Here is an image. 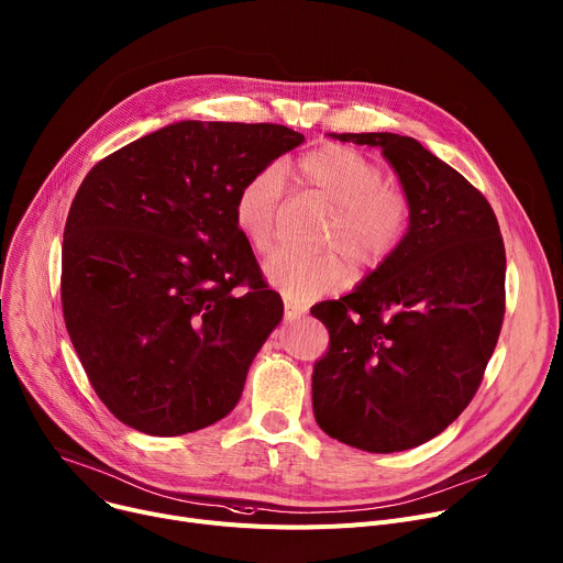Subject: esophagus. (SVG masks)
Wrapping results in <instances>:
<instances>
[{
	"instance_id": "esophagus-1",
	"label": "esophagus",
	"mask_w": 563,
	"mask_h": 563,
	"mask_svg": "<svg viewBox=\"0 0 563 563\" xmlns=\"http://www.w3.org/2000/svg\"><path fill=\"white\" fill-rule=\"evenodd\" d=\"M301 317H303V308L294 303V301H289V298H285V321H296Z\"/></svg>"
}]
</instances>
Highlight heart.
I'll return each mask as SVG.
<instances>
[{
    "label": "heart",
    "instance_id": "obj_1",
    "mask_svg": "<svg viewBox=\"0 0 563 563\" xmlns=\"http://www.w3.org/2000/svg\"><path fill=\"white\" fill-rule=\"evenodd\" d=\"M298 190L330 206L321 244L314 255L280 251L265 262V274L294 301L334 291L357 274L380 269L402 246L411 227V199L387 183L385 169L357 148L325 144L303 154L287 169ZM283 176L269 165L251 174L235 192L233 217L255 253H269L283 210Z\"/></svg>",
    "mask_w": 563,
    "mask_h": 563
}]
</instances>
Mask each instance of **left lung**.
<instances>
[{"instance_id": "8db88e82", "label": "left lung", "mask_w": 563, "mask_h": 563, "mask_svg": "<svg viewBox=\"0 0 563 563\" xmlns=\"http://www.w3.org/2000/svg\"><path fill=\"white\" fill-rule=\"evenodd\" d=\"M380 146L411 199L398 253L340 301L319 303L330 349L314 364L319 428L366 453H398L473 400L505 317V244L494 208L415 137L340 133Z\"/></svg>"}]
</instances>
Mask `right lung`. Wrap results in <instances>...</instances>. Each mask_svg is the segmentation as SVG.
<instances>
[{"instance_id":"right-lung-1","label":"right lung","mask_w":563,"mask_h":563,"mask_svg":"<svg viewBox=\"0 0 563 563\" xmlns=\"http://www.w3.org/2000/svg\"><path fill=\"white\" fill-rule=\"evenodd\" d=\"M303 140L280 124L187 120L84 178L63 233V317L92 389L129 428L176 437L238 405L283 301L233 201Z\"/></svg>"}]
</instances>
